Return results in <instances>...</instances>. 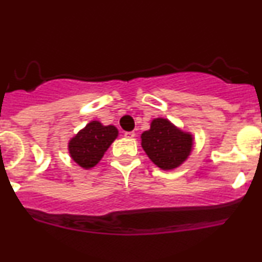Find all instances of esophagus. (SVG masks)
Instances as JSON below:
<instances>
[{
	"label": "esophagus",
	"mask_w": 262,
	"mask_h": 262,
	"mask_svg": "<svg viewBox=\"0 0 262 262\" xmlns=\"http://www.w3.org/2000/svg\"><path fill=\"white\" fill-rule=\"evenodd\" d=\"M124 137L128 138V139H132V138L135 137L134 132H124Z\"/></svg>",
	"instance_id": "34e87169"
}]
</instances>
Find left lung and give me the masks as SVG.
<instances>
[{"mask_svg": "<svg viewBox=\"0 0 262 262\" xmlns=\"http://www.w3.org/2000/svg\"><path fill=\"white\" fill-rule=\"evenodd\" d=\"M141 146L158 167L173 170L187 160L193 148V135L177 128L166 118H155L141 134Z\"/></svg>", "mask_w": 262, "mask_h": 262, "instance_id": "8db88e82", "label": "left lung"}]
</instances>
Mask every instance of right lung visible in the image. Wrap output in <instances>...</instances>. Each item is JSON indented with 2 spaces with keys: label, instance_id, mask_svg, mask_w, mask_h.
I'll return each mask as SVG.
<instances>
[{
  "label": "right lung",
  "instance_id": "1",
  "mask_svg": "<svg viewBox=\"0 0 262 262\" xmlns=\"http://www.w3.org/2000/svg\"><path fill=\"white\" fill-rule=\"evenodd\" d=\"M117 137L118 129L114 125L91 121L69 141V154L79 166L89 170L101 161Z\"/></svg>",
  "mask_w": 262,
  "mask_h": 262
}]
</instances>
